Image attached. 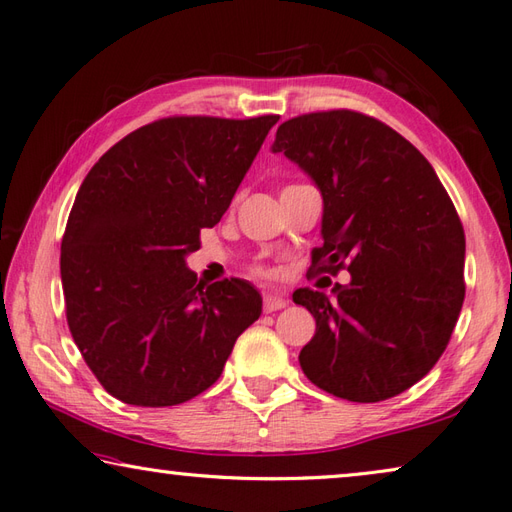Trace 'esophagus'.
I'll list each match as a JSON object with an SVG mask.
<instances>
[{
	"label": "esophagus",
	"mask_w": 512,
	"mask_h": 512,
	"mask_svg": "<svg viewBox=\"0 0 512 512\" xmlns=\"http://www.w3.org/2000/svg\"><path fill=\"white\" fill-rule=\"evenodd\" d=\"M285 305H288V301H285L283 296L272 294V292H266V294H264V312H266V314L279 312V310H283Z\"/></svg>",
	"instance_id": "34e87169"
}]
</instances>
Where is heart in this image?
Returning <instances> with one entry per match:
<instances>
[{
    "instance_id": "obj_1",
    "label": "heart",
    "mask_w": 512,
    "mask_h": 512,
    "mask_svg": "<svg viewBox=\"0 0 512 512\" xmlns=\"http://www.w3.org/2000/svg\"><path fill=\"white\" fill-rule=\"evenodd\" d=\"M251 272H253L255 277H266V279L275 277V270L268 268V266H253V268H251Z\"/></svg>"
}]
</instances>
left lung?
Wrapping results in <instances>:
<instances>
[{
	"mask_svg": "<svg viewBox=\"0 0 512 512\" xmlns=\"http://www.w3.org/2000/svg\"><path fill=\"white\" fill-rule=\"evenodd\" d=\"M275 152L299 163L325 202L310 272L349 285L299 288L316 318L299 355L312 384L347 401L399 395L432 371L465 301V229L432 165L397 130L351 109L283 122ZM314 277V275H312Z\"/></svg>",
	"mask_w": 512,
	"mask_h": 512,
	"instance_id": "8db88e82",
	"label": "left lung"
}]
</instances>
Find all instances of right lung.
<instances>
[{
	"mask_svg": "<svg viewBox=\"0 0 512 512\" xmlns=\"http://www.w3.org/2000/svg\"><path fill=\"white\" fill-rule=\"evenodd\" d=\"M277 122L163 117L117 141L82 181L61 242L65 314L115 399L165 408L200 395L259 318L251 283H202L185 255L229 209Z\"/></svg>",
	"mask_w": 512,
	"mask_h": 512,
	"instance_id": "right-lung-1",
	"label": "right lung"
}]
</instances>
